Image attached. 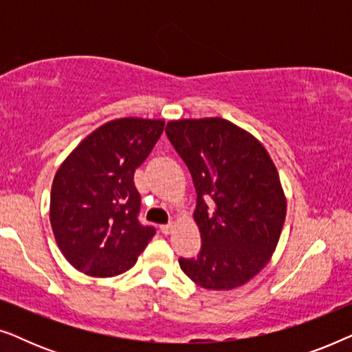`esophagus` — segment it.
I'll return each instance as SVG.
<instances>
[{
  "instance_id": "obj_1",
  "label": "esophagus",
  "mask_w": 352,
  "mask_h": 352,
  "mask_svg": "<svg viewBox=\"0 0 352 352\" xmlns=\"http://www.w3.org/2000/svg\"><path fill=\"white\" fill-rule=\"evenodd\" d=\"M173 228H175V224H173V223H168V224H163V226H160V230H162V234L168 235V234H171V232H173Z\"/></svg>"
}]
</instances>
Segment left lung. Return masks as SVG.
<instances>
[{"label": "left lung", "mask_w": 352, "mask_h": 352, "mask_svg": "<svg viewBox=\"0 0 352 352\" xmlns=\"http://www.w3.org/2000/svg\"><path fill=\"white\" fill-rule=\"evenodd\" d=\"M165 131L197 192L201 248L179 258L181 269L206 290L245 285L271 259L287 214L272 158L253 134L219 117L173 120Z\"/></svg>", "instance_id": "obj_1"}]
</instances>
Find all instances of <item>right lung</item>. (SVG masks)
Masks as SVG:
<instances>
[{"mask_svg":"<svg viewBox=\"0 0 352 352\" xmlns=\"http://www.w3.org/2000/svg\"><path fill=\"white\" fill-rule=\"evenodd\" d=\"M163 128V120H112L62 162L52 181L50 219L57 247L76 271L93 277L123 274L155 235L138 219L134 171Z\"/></svg>","mask_w":352,"mask_h":352,"instance_id":"add662e5","label":"right lung"}]
</instances>
